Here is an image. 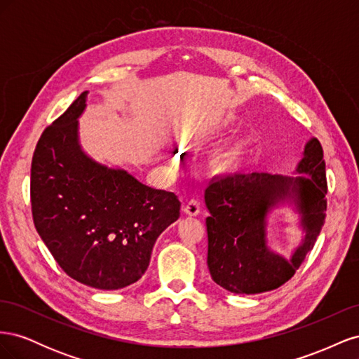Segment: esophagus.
<instances>
[{"label": "esophagus", "mask_w": 359, "mask_h": 359, "mask_svg": "<svg viewBox=\"0 0 359 359\" xmlns=\"http://www.w3.org/2000/svg\"><path fill=\"white\" fill-rule=\"evenodd\" d=\"M182 211L187 215H198L201 212V203L196 199H190L186 205H184Z\"/></svg>", "instance_id": "1"}]
</instances>
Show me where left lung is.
I'll use <instances>...</instances> for the list:
<instances>
[{
    "label": "left lung",
    "instance_id": "obj_1",
    "mask_svg": "<svg viewBox=\"0 0 359 359\" xmlns=\"http://www.w3.org/2000/svg\"><path fill=\"white\" fill-rule=\"evenodd\" d=\"M298 177L266 172L214 177L205 190L208 268L217 285L232 293L274 290L295 274L325 223L328 191L323 149L316 137L304 148ZM308 177H306L305 175ZM281 201L295 203L306 236L286 261L266 245V215Z\"/></svg>",
    "mask_w": 359,
    "mask_h": 359
}]
</instances>
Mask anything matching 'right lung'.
<instances>
[{
	"label": "right lung",
	"mask_w": 359,
	"mask_h": 359,
	"mask_svg": "<svg viewBox=\"0 0 359 359\" xmlns=\"http://www.w3.org/2000/svg\"><path fill=\"white\" fill-rule=\"evenodd\" d=\"M83 91L41 133L31 163L34 226L64 273L116 290L145 274L158 235L178 220L172 191L139 182L86 156L78 137Z\"/></svg>",
	"instance_id": "right-lung-1"
}]
</instances>
